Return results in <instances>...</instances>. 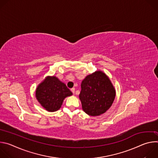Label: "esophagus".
<instances>
[{"instance_id":"esophagus-1","label":"esophagus","mask_w":158,"mask_h":158,"mask_svg":"<svg viewBox=\"0 0 158 158\" xmlns=\"http://www.w3.org/2000/svg\"><path fill=\"white\" fill-rule=\"evenodd\" d=\"M71 90L72 93H73L74 94H75V88H72Z\"/></svg>"}]
</instances>
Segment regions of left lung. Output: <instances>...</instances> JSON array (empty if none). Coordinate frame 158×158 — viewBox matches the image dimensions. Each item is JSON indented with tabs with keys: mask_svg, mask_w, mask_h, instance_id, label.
<instances>
[{
	"mask_svg": "<svg viewBox=\"0 0 158 158\" xmlns=\"http://www.w3.org/2000/svg\"><path fill=\"white\" fill-rule=\"evenodd\" d=\"M79 95L82 110L91 116H98L112 106L116 89L109 77L102 71L87 75L82 81Z\"/></svg>",
	"mask_w": 158,
	"mask_h": 158,
	"instance_id": "obj_1",
	"label": "left lung"
}]
</instances>
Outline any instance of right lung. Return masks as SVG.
Instances as JSON below:
<instances>
[{
  "instance_id": "right-lung-1",
  "label": "right lung",
  "mask_w": 158,
  "mask_h": 158,
  "mask_svg": "<svg viewBox=\"0 0 158 158\" xmlns=\"http://www.w3.org/2000/svg\"><path fill=\"white\" fill-rule=\"evenodd\" d=\"M72 95L66 85L54 76L45 77L35 89L37 101L48 112L58 110L64 99Z\"/></svg>"
}]
</instances>
